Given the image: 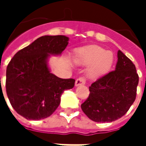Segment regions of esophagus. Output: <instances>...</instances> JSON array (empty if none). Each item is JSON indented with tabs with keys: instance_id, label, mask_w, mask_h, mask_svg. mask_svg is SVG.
<instances>
[{
	"instance_id": "esophagus-1",
	"label": "esophagus",
	"mask_w": 146,
	"mask_h": 146,
	"mask_svg": "<svg viewBox=\"0 0 146 146\" xmlns=\"http://www.w3.org/2000/svg\"><path fill=\"white\" fill-rule=\"evenodd\" d=\"M84 84H85V80L84 79V77H80L78 79H76V81H75V86L76 87L80 85H84Z\"/></svg>"
}]
</instances>
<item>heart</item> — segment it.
<instances>
[{"mask_svg": "<svg viewBox=\"0 0 146 146\" xmlns=\"http://www.w3.org/2000/svg\"><path fill=\"white\" fill-rule=\"evenodd\" d=\"M74 62L79 66H89L87 76L96 80L109 73L113 63V52L96 45H92L76 51Z\"/></svg>", "mask_w": 146, "mask_h": 146, "instance_id": "heart-1", "label": "heart"}]
</instances>
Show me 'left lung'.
Instances as JSON below:
<instances>
[{
    "mask_svg": "<svg viewBox=\"0 0 146 146\" xmlns=\"http://www.w3.org/2000/svg\"><path fill=\"white\" fill-rule=\"evenodd\" d=\"M115 70L89 87L90 95L81 109L95 122H112L122 117L136 98L138 75L135 66L121 51Z\"/></svg>",
    "mask_w": 146,
    "mask_h": 146,
    "instance_id": "1",
    "label": "left lung"
}]
</instances>
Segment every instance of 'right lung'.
<instances>
[{
	"label": "right lung",
	"instance_id": "1",
	"mask_svg": "<svg viewBox=\"0 0 146 146\" xmlns=\"http://www.w3.org/2000/svg\"><path fill=\"white\" fill-rule=\"evenodd\" d=\"M69 44L63 35L43 36L15 54L6 70V92L11 106L24 118L39 120L50 116L60 104L65 90L74 79L51 73L48 59L61 55Z\"/></svg>",
	"mask_w": 146,
	"mask_h": 146
}]
</instances>
